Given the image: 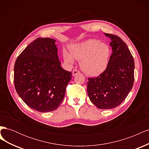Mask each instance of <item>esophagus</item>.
<instances>
[{"instance_id":"obj_1","label":"esophagus","mask_w":149,"mask_h":149,"mask_svg":"<svg viewBox=\"0 0 149 149\" xmlns=\"http://www.w3.org/2000/svg\"><path fill=\"white\" fill-rule=\"evenodd\" d=\"M78 73H79V71L77 70H74L73 72H72V74H73V76H75L76 74H77Z\"/></svg>"}]
</instances>
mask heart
Segmentation results:
<instances>
[{
    "mask_svg": "<svg viewBox=\"0 0 149 149\" xmlns=\"http://www.w3.org/2000/svg\"><path fill=\"white\" fill-rule=\"evenodd\" d=\"M70 53L64 50L63 59L68 64L80 60V67L86 74L96 76L102 74L109 64L112 49L109 45L96 39H89L70 47Z\"/></svg>",
    "mask_w": 149,
    "mask_h": 149,
    "instance_id": "b5f03b06",
    "label": "heart"
}]
</instances>
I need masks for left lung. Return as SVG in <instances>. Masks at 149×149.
I'll list each match as a JSON object with an SVG mask.
<instances>
[{
	"instance_id": "8db88e82",
	"label": "left lung",
	"mask_w": 149,
	"mask_h": 149,
	"mask_svg": "<svg viewBox=\"0 0 149 149\" xmlns=\"http://www.w3.org/2000/svg\"><path fill=\"white\" fill-rule=\"evenodd\" d=\"M111 40L112 53L107 69L96 78H88L87 91L94 106L111 109L123 102L133 87L134 60L128 47L118 36L104 33Z\"/></svg>"
}]
</instances>
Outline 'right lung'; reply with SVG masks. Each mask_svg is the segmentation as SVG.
I'll list each match as a JSON object with an SVG mask.
<instances>
[{
    "instance_id": "1",
    "label": "right lung",
    "mask_w": 149,
    "mask_h": 149,
    "mask_svg": "<svg viewBox=\"0 0 149 149\" xmlns=\"http://www.w3.org/2000/svg\"><path fill=\"white\" fill-rule=\"evenodd\" d=\"M56 40L37 38L17 57L14 84L22 100L40 112L55 110L63 100L71 72L63 69Z\"/></svg>"
}]
</instances>
